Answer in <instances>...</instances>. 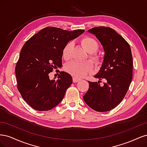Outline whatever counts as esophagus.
<instances>
[{
	"instance_id": "34e87169",
	"label": "esophagus",
	"mask_w": 147,
	"mask_h": 147,
	"mask_svg": "<svg viewBox=\"0 0 147 147\" xmlns=\"http://www.w3.org/2000/svg\"><path fill=\"white\" fill-rule=\"evenodd\" d=\"M81 80L80 78H79L77 77H73V82L74 83H77V82H78Z\"/></svg>"
}]
</instances>
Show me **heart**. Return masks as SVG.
Wrapping results in <instances>:
<instances>
[{"label": "heart", "instance_id": "b5f03b06", "mask_svg": "<svg viewBox=\"0 0 147 147\" xmlns=\"http://www.w3.org/2000/svg\"><path fill=\"white\" fill-rule=\"evenodd\" d=\"M81 44L83 48L88 52V57L94 62L97 65H99L102 62L100 55L97 53L99 45L98 42L94 38L90 36H86L81 39ZM73 47L72 42L67 43L62 51V56L64 60H69L70 57L71 50ZM93 63L90 60L84 62L72 61L65 65L67 72L77 77H83L90 73L93 69Z\"/></svg>", "mask_w": 147, "mask_h": 147}]
</instances>
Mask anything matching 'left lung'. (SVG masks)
Returning a JSON list of instances; mask_svg holds the SVG:
<instances>
[{
	"label": "left lung",
	"mask_w": 147,
	"mask_h": 147,
	"mask_svg": "<svg viewBox=\"0 0 147 147\" xmlns=\"http://www.w3.org/2000/svg\"><path fill=\"white\" fill-rule=\"evenodd\" d=\"M88 32L103 45L105 56L98 82L88 81L90 88L83 96L86 104L96 112H108L119 105L126 96L132 78L133 59L129 44L109 27H94ZM102 80L105 82L100 85Z\"/></svg>",
	"instance_id": "left-lung-1"
}]
</instances>
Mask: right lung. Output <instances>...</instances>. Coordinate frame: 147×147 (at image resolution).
<instances>
[{
	"instance_id": "obj_1",
	"label": "right lung",
	"mask_w": 147,
	"mask_h": 147,
	"mask_svg": "<svg viewBox=\"0 0 147 147\" xmlns=\"http://www.w3.org/2000/svg\"><path fill=\"white\" fill-rule=\"evenodd\" d=\"M84 32L82 29L69 31L47 27L24 43L15 74L17 89L31 107L48 111L63 99L67 89L72 83V77L59 70L58 80H50L49 74L62 66V51L65 44Z\"/></svg>"
}]
</instances>
